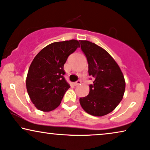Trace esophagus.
<instances>
[{
  "label": "esophagus",
  "instance_id": "1",
  "mask_svg": "<svg viewBox=\"0 0 150 150\" xmlns=\"http://www.w3.org/2000/svg\"><path fill=\"white\" fill-rule=\"evenodd\" d=\"M81 81L80 80H78V81H75V82H74V83H73V84H74V86H78V85L81 84Z\"/></svg>",
  "mask_w": 150,
  "mask_h": 150
}]
</instances>
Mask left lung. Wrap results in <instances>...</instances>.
<instances>
[{"mask_svg": "<svg viewBox=\"0 0 150 150\" xmlns=\"http://www.w3.org/2000/svg\"><path fill=\"white\" fill-rule=\"evenodd\" d=\"M80 44L88 64V75L94 81L89 85L88 95L79 98V103L88 114L103 116L113 111L122 100L125 91L124 75L105 49L88 41H80Z\"/></svg>", "mask_w": 150, "mask_h": 150, "instance_id": "1", "label": "left lung"}]
</instances>
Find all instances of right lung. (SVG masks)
Returning <instances> with one entry per match:
<instances>
[{
  "label": "right lung",
  "mask_w": 150,
  "mask_h": 150,
  "mask_svg": "<svg viewBox=\"0 0 150 150\" xmlns=\"http://www.w3.org/2000/svg\"><path fill=\"white\" fill-rule=\"evenodd\" d=\"M79 47L78 41H59L43 48L30 64L26 88L37 109L48 112L55 109L70 85L64 77V64Z\"/></svg>",
  "instance_id": "right-lung-1"
}]
</instances>
